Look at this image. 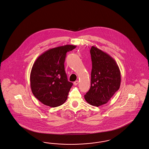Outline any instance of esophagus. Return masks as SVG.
Segmentation results:
<instances>
[{"mask_svg":"<svg viewBox=\"0 0 149 149\" xmlns=\"http://www.w3.org/2000/svg\"><path fill=\"white\" fill-rule=\"evenodd\" d=\"M79 84V81H75V82H74V85H75V86H77V85Z\"/></svg>","mask_w":149,"mask_h":149,"instance_id":"34e87169","label":"esophagus"}]
</instances>
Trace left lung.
<instances>
[{"mask_svg":"<svg viewBox=\"0 0 149 149\" xmlns=\"http://www.w3.org/2000/svg\"><path fill=\"white\" fill-rule=\"evenodd\" d=\"M92 68L90 89L84 95L86 102L95 107L108 103L121 84V72L109 54L92 46L90 50Z\"/></svg>","mask_w":149,"mask_h":149,"instance_id":"1","label":"left lung"}]
</instances>
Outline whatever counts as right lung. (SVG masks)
Masks as SVG:
<instances>
[{
  "label": "right lung",
  "mask_w": 149,
  "mask_h": 149,
  "mask_svg": "<svg viewBox=\"0 0 149 149\" xmlns=\"http://www.w3.org/2000/svg\"><path fill=\"white\" fill-rule=\"evenodd\" d=\"M75 45H66L47 50L36 59L32 67L30 82L34 95L50 107H57L67 100L72 85L64 70L67 52Z\"/></svg>",
  "instance_id": "add662e5"
}]
</instances>
